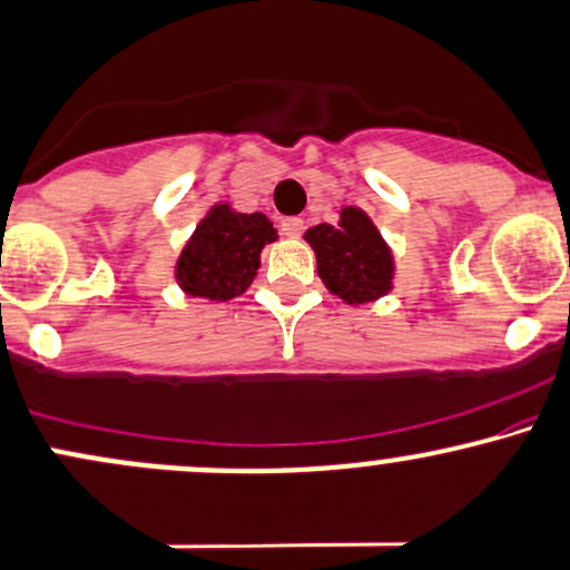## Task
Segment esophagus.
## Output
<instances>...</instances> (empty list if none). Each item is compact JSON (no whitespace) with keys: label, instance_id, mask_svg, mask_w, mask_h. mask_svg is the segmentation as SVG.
Masks as SVG:
<instances>
[{"label":"esophagus","instance_id":"obj_1","mask_svg":"<svg viewBox=\"0 0 570 570\" xmlns=\"http://www.w3.org/2000/svg\"><path fill=\"white\" fill-rule=\"evenodd\" d=\"M303 229H305V222L297 216L284 218V222H281V233H284L286 237H299L303 235Z\"/></svg>","mask_w":570,"mask_h":570}]
</instances>
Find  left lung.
<instances>
[{
  "mask_svg": "<svg viewBox=\"0 0 570 570\" xmlns=\"http://www.w3.org/2000/svg\"><path fill=\"white\" fill-rule=\"evenodd\" d=\"M337 216V224H316L303 235L318 278L346 305L376 303L395 289V254L362 208L343 205Z\"/></svg>",
  "mask_w": 570,
  "mask_h": 570,
  "instance_id": "1",
  "label": "left lung"
}]
</instances>
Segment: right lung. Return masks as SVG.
<instances>
[{"label": "right lung", "instance_id": "1", "mask_svg": "<svg viewBox=\"0 0 570 570\" xmlns=\"http://www.w3.org/2000/svg\"><path fill=\"white\" fill-rule=\"evenodd\" d=\"M278 240L265 214H240L229 203L210 205L175 259L173 278L180 292L208 303H227L252 286L259 254Z\"/></svg>", "mask_w": 570, "mask_h": 570}]
</instances>
